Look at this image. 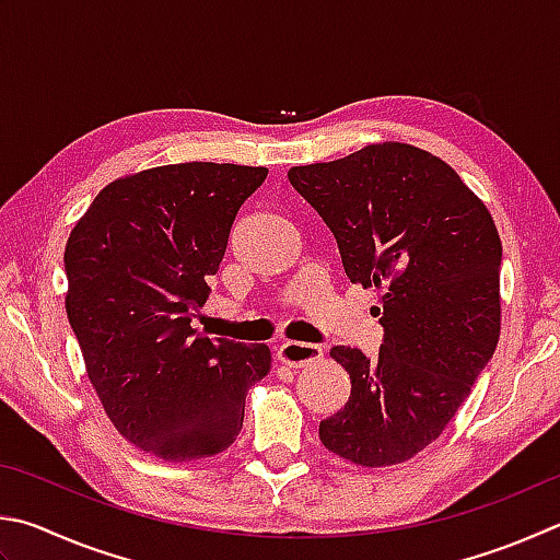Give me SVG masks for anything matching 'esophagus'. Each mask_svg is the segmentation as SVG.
<instances>
[{
  "mask_svg": "<svg viewBox=\"0 0 560 560\" xmlns=\"http://www.w3.org/2000/svg\"><path fill=\"white\" fill-rule=\"evenodd\" d=\"M277 354L283 364H289V368H306V364L323 360V348L320 345L289 340L281 345Z\"/></svg>",
  "mask_w": 560,
  "mask_h": 560,
  "instance_id": "esophagus-1",
  "label": "esophagus"
}]
</instances>
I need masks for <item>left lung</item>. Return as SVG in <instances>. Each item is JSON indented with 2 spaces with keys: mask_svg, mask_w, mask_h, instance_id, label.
<instances>
[{
  "mask_svg": "<svg viewBox=\"0 0 560 560\" xmlns=\"http://www.w3.org/2000/svg\"><path fill=\"white\" fill-rule=\"evenodd\" d=\"M289 180L330 228L348 279L382 291L380 352L330 350L352 389L320 443L362 467L399 465L439 439L492 360L500 232L443 159L401 141L293 166Z\"/></svg>",
  "mask_w": 560,
  "mask_h": 560,
  "instance_id": "left-lung-1",
  "label": "left lung"
}]
</instances>
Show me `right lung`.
<instances>
[{"label":"right lung","mask_w":560,"mask_h":560,"mask_svg":"<svg viewBox=\"0 0 560 560\" xmlns=\"http://www.w3.org/2000/svg\"><path fill=\"white\" fill-rule=\"evenodd\" d=\"M269 168L190 161L121 176L97 192L66 245V313L88 380L125 439L166 463L228 451L267 345L190 328L230 228Z\"/></svg>","instance_id":"1"}]
</instances>
